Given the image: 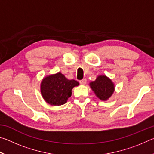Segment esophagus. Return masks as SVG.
<instances>
[{"label":"esophagus","mask_w":154,"mask_h":154,"mask_svg":"<svg viewBox=\"0 0 154 154\" xmlns=\"http://www.w3.org/2000/svg\"><path fill=\"white\" fill-rule=\"evenodd\" d=\"M79 83H80V84H82V85H85V83H87V80H86V79H83L79 81Z\"/></svg>","instance_id":"esophagus-1"}]
</instances>
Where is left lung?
<instances>
[{"instance_id": "obj_1", "label": "left lung", "mask_w": 154, "mask_h": 154, "mask_svg": "<svg viewBox=\"0 0 154 154\" xmlns=\"http://www.w3.org/2000/svg\"><path fill=\"white\" fill-rule=\"evenodd\" d=\"M92 90L100 100H106L114 92V85L111 79L105 75L98 76L94 82L90 83Z\"/></svg>"}]
</instances>
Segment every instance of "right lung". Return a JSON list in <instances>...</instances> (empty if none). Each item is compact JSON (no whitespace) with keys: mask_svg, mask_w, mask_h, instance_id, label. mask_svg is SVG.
<instances>
[{"mask_svg":"<svg viewBox=\"0 0 154 154\" xmlns=\"http://www.w3.org/2000/svg\"><path fill=\"white\" fill-rule=\"evenodd\" d=\"M77 85L79 82L77 81L68 79L58 72L44 78L41 84V92L47 103L59 106L66 103L68 98L71 97L72 89Z\"/></svg>","mask_w":154,"mask_h":154,"instance_id":"obj_1","label":"right lung"}]
</instances>
